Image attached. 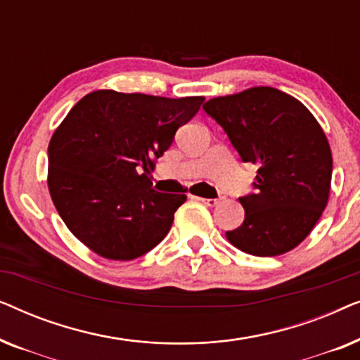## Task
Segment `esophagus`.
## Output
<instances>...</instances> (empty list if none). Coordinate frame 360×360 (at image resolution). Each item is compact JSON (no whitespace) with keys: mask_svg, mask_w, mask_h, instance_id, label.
I'll return each mask as SVG.
<instances>
[{"mask_svg":"<svg viewBox=\"0 0 360 360\" xmlns=\"http://www.w3.org/2000/svg\"><path fill=\"white\" fill-rule=\"evenodd\" d=\"M201 203H205L206 206H216L219 203L218 198H198Z\"/></svg>","mask_w":360,"mask_h":360,"instance_id":"esophagus-1","label":"esophagus"}]
</instances>
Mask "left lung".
<instances>
[{"instance_id": "8db88e82", "label": "left lung", "mask_w": 360, "mask_h": 360, "mask_svg": "<svg viewBox=\"0 0 360 360\" xmlns=\"http://www.w3.org/2000/svg\"><path fill=\"white\" fill-rule=\"evenodd\" d=\"M243 162L257 165L252 193L240 196L244 223L226 238L244 252L272 257L311 233L326 208L333 157L321 126L297 98L249 88L203 105Z\"/></svg>"}]
</instances>
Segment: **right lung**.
<instances>
[{
	"label": "right lung",
	"instance_id": "obj_1",
	"mask_svg": "<svg viewBox=\"0 0 360 360\" xmlns=\"http://www.w3.org/2000/svg\"><path fill=\"white\" fill-rule=\"evenodd\" d=\"M203 96L98 90L72 108L49 144V191L78 240L105 259L132 260L165 238L185 195L149 175Z\"/></svg>",
	"mask_w": 360,
	"mask_h": 360
}]
</instances>
